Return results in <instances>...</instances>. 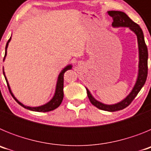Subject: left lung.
<instances>
[{
	"label": "left lung",
	"mask_w": 151,
	"mask_h": 151,
	"mask_svg": "<svg viewBox=\"0 0 151 151\" xmlns=\"http://www.w3.org/2000/svg\"><path fill=\"white\" fill-rule=\"evenodd\" d=\"M108 14L113 18V22L112 23V26L113 27H129L131 30L135 33V35H137V38H138V50H139V64H138V69H138V78H137L135 85L132 91L130 92V94L125 97L123 101L117 103L116 104H102L94 99L91 94L90 91L88 90V88H86L88 97L91 103L94 106H95L100 110L109 112H115L123 110L124 108L127 107L135 98L138 92L141 91V89L145 84L147 77V69H148V67H147L148 52H147V45L145 44L142 29L138 24L133 22L125 13L122 11L111 10V11H108Z\"/></svg>",
	"instance_id": "8db88e82"
}]
</instances>
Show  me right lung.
<instances>
[{
  "mask_svg": "<svg viewBox=\"0 0 151 151\" xmlns=\"http://www.w3.org/2000/svg\"><path fill=\"white\" fill-rule=\"evenodd\" d=\"M10 39H11V37L9 40H8L7 43H6V51H5V55H4V58L6 55V48H7L8 47V44L10 42ZM72 69V66L71 65H69V66H66V67L64 68L63 69L61 73H60L59 76H58V79H57V86H56V91H55V94H54V96L53 97L51 100L49 101L48 103H47L45 105H42V106H36V107H31V106H25L24 104H22V103H20L18 100L14 97V95L13 94V93L11 92V90H10V85L8 84L7 80H6V76H5V74H4V72H3L4 73V77H5V79H6V82L7 83V86H8V88H9V91H10V94L11 95L13 96V97L14 98L16 101L19 104L21 105L22 106H23L24 108H26L27 110H32V111H36V112H48V111H51V110H55L56 108H57L58 106L60 105V104L62 103L63 99V76H64V73L65 72L67 71L68 69ZM4 71V70H3Z\"/></svg>",
  "mask_w": 151,
  "mask_h": 151,
  "instance_id": "right-lung-1",
  "label": "right lung"
}]
</instances>
